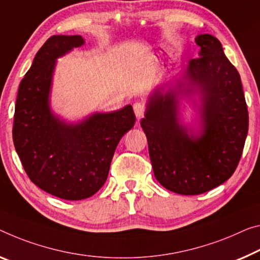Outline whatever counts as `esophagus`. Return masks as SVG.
Here are the masks:
<instances>
[{"instance_id": "esophagus-1", "label": "esophagus", "mask_w": 260, "mask_h": 260, "mask_svg": "<svg viewBox=\"0 0 260 260\" xmlns=\"http://www.w3.org/2000/svg\"><path fill=\"white\" fill-rule=\"evenodd\" d=\"M134 111L137 118L143 117L144 113H145V105L143 102H136L134 105Z\"/></svg>"}]
</instances>
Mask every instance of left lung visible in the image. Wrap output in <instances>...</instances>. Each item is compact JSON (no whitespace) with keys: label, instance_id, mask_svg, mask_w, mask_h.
<instances>
[{"label":"left lung","instance_id":"8db88e82","mask_svg":"<svg viewBox=\"0 0 260 260\" xmlns=\"http://www.w3.org/2000/svg\"><path fill=\"white\" fill-rule=\"evenodd\" d=\"M200 57L187 67L190 83L202 90V133L189 136L175 119L173 94L155 90L141 125L154 177L166 189L198 195L226 181L241 160L249 113L239 73L222 44L205 34L195 38Z\"/></svg>","mask_w":260,"mask_h":260}]
</instances>
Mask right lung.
I'll return each mask as SVG.
<instances>
[{
    "label": "right lung",
    "mask_w": 260,
    "mask_h": 260,
    "mask_svg": "<svg viewBox=\"0 0 260 260\" xmlns=\"http://www.w3.org/2000/svg\"><path fill=\"white\" fill-rule=\"evenodd\" d=\"M85 43L81 36H52L19 83L13 139L36 186L63 200H83L105 185L118 142L135 125L133 107L95 114L67 125L51 114L49 93L55 59Z\"/></svg>",
    "instance_id": "add662e5"
}]
</instances>
